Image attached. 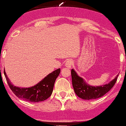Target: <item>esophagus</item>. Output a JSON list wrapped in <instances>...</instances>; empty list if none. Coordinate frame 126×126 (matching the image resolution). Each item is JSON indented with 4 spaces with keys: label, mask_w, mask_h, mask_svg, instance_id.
<instances>
[{
    "label": "esophagus",
    "mask_w": 126,
    "mask_h": 126,
    "mask_svg": "<svg viewBox=\"0 0 126 126\" xmlns=\"http://www.w3.org/2000/svg\"><path fill=\"white\" fill-rule=\"evenodd\" d=\"M72 63H73V62L71 59H68L65 63L66 67H67V68H71L72 65Z\"/></svg>",
    "instance_id": "obj_1"
}]
</instances>
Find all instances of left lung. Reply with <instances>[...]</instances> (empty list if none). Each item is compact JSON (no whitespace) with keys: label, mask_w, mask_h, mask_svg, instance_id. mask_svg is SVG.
<instances>
[{"label":"left lung","mask_w":126,"mask_h":126,"mask_svg":"<svg viewBox=\"0 0 126 126\" xmlns=\"http://www.w3.org/2000/svg\"><path fill=\"white\" fill-rule=\"evenodd\" d=\"M71 76L72 86L76 95L83 100H89L98 98L108 92L115 84L118 75L109 83L100 86H92L88 84L73 69L71 70Z\"/></svg>","instance_id":"left-lung-1"}]
</instances>
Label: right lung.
Wrapping results in <instances>:
<instances>
[{"mask_svg": "<svg viewBox=\"0 0 126 126\" xmlns=\"http://www.w3.org/2000/svg\"><path fill=\"white\" fill-rule=\"evenodd\" d=\"M60 73V69L59 68L48 74L34 86L25 88L14 86L11 83L4 71L6 81L13 93L19 98L29 102L43 101L48 98L52 94L55 80Z\"/></svg>", "mask_w": 126, "mask_h": 126, "instance_id": "obj_1", "label": "right lung"}]
</instances>
